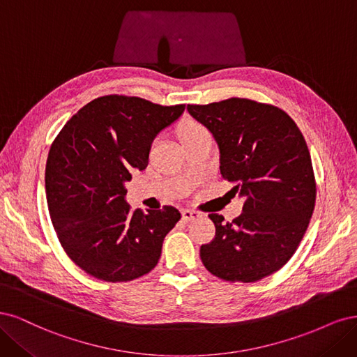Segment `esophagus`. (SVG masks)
<instances>
[{
  "instance_id": "34e87169",
  "label": "esophagus",
  "mask_w": 357,
  "mask_h": 357,
  "mask_svg": "<svg viewBox=\"0 0 357 357\" xmlns=\"http://www.w3.org/2000/svg\"><path fill=\"white\" fill-rule=\"evenodd\" d=\"M181 215H182V220L185 221V222L197 220V218L200 216L199 212H194V211H190V209H183V211L181 212Z\"/></svg>"
}]
</instances>
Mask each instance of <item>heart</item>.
Returning a JSON list of instances; mask_svg holds the SVG:
<instances>
[{
  "instance_id": "obj_1",
  "label": "heart",
  "mask_w": 357,
  "mask_h": 357,
  "mask_svg": "<svg viewBox=\"0 0 357 357\" xmlns=\"http://www.w3.org/2000/svg\"><path fill=\"white\" fill-rule=\"evenodd\" d=\"M202 130H204L203 126H200L199 123H195V121L188 120V121L183 123V124L181 126V129H179V137H181V141L187 139V137H190V136H192V135H195V133H199V132H202Z\"/></svg>"
}]
</instances>
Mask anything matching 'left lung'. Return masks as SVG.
Segmentation results:
<instances>
[{"label":"left lung","instance_id":"1","mask_svg":"<svg viewBox=\"0 0 357 357\" xmlns=\"http://www.w3.org/2000/svg\"><path fill=\"white\" fill-rule=\"evenodd\" d=\"M220 148L221 175L245 199L231 222L211 213L216 233L202 245L203 266L227 282H258L291 259L316 202V181L301 130L267 103L231 98L188 105Z\"/></svg>","mask_w":357,"mask_h":357}]
</instances>
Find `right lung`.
Returning <instances> with one entry per match:
<instances>
[{"instance_id":"1","label":"right lung","mask_w":357,"mask_h":357,"mask_svg":"<svg viewBox=\"0 0 357 357\" xmlns=\"http://www.w3.org/2000/svg\"><path fill=\"white\" fill-rule=\"evenodd\" d=\"M183 109L108 95L89 102L56 136L45 165L49 212L66 255L87 274L130 282L157 266L181 213L174 206L132 211L124 185L133 169L146 167L155 136Z\"/></svg>"}]
</instances>
